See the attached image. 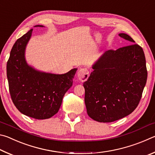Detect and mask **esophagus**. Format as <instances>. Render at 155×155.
I'll return each mask as SVG.
<instances>
[{
	"mask_svg": "<svg viewBox=\"0 0 155 155\" xmlns=\"http://www.w3.org/2000/svg\"><path fill=\"white\" fill-rule=\"evenodd\" d=\"M77 77L78 80L81 81V82H84V81H87L89 77V70L85 68H81L78 72Z\"/></svg>",
	"mask_w": 155,
	"mask_h": 155,
	"instance_id": "34e87169",
	"label": "esophagus"
}]
</instances>
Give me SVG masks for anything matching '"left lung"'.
Here are the masks:
<instances>
[{
    "label": "left lung",
    "instance_id": "left-lung-1",
    "mask_svg": "<svg viewBox=\"0 0 155 155\" xmlns=\"http://www.w3.org/2000/svg\"><path fill=\"white\" fill-rule=\"evenodd\" d=\"M119 36L131 44L109 50L93 65L84 82L85 103L89 116L99 122H111L137 108L148 72L142 48L125 33Z\"/></svg>",
    "mask_w": 155,
    "mask_h": 155
}]
</instances>
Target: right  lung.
Returning a JSON list of instances; mask_svg holds the SVG:
<instances>
[{
    "instance_id": "obj_1",
    "label": "right lung",
    "mask_w": 155,
    "mask_h": 155,
    "mask_svg": "<svg viewBox=\"0 0 155 155\" xmlns=\"http://www.w3.org/2000/svg\"><path fill=\"white\" fill-rule=\"evenodd\" d=\"M32 31L31 29L18 39L12 48L7 64L9 90L20 112L35 119H48L58 112L63 97L72 85L77 69L54 74L38 71L28 65L25 52Z\"/></svg>"
}]
</instances>
